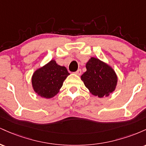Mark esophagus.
Here are the masks:
<instances>
[{
  "label": "esophagus",
  "instance_id": "1",
  "mask_svg": "<svg viewBox=\"0 0 146 146\" xmlns=\"http://www.w3.org/2000/svg\"><path fill=\"white\" fill-rule=\"evenodd\" d=\"M74 73H75V75H81V73H82V71H81V69H78V71H75Z\"/></svg>",
  "mask_w": 146,
  "mask_h": 146
}]
</instances>
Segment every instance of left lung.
Wrapping results in <instances>:
<instances>
[{
  "instance_id": "left-lung-1",
  "label": "left lung",
  "mask_w": 146,
  "mask_h": 146,
  "mask_svg": "<svg viewBox=\"0 0 146 146\" xmlns=\"http://www.w3.org/2000/svg\"><path fill=\"white\" fill-rule=\"evenodd\" d=\"M86 71L80 78L92 95L102 98L115 91L118 78L108 64L91 57L86 64Z\"/></svg>"
}]
</instances>
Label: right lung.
<instances>
[{
	"mask_svg": "<svg viewBox=\"0 0 146 146\" xmlns=\"http://www.w3.org/2000/svg\"><path fill=\"white\" fill-rule=\"evenodd\" d=\"M69 75L65 66H60L56 60H51L33 73V89L41 98L51 99L59 93L64 81Z\"/></svg>",
	"mask_w": 146,
	"mask_h": 146,
	"instance_id": "add662e5",
	"label": "right lung"
}]
</instances>
